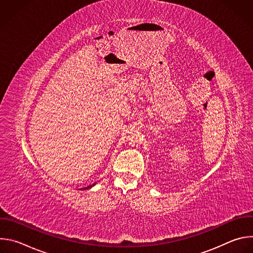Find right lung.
I'll use <instances>...</instances> for the list:
<instances>
[{"label":"right lung","instance_id":"1","mask_svg":"<svg viewBox=\"0 0 253 253\" xmlns=\"http://www.w3.org/2000/svg\"><path fill=\"white\" fill-rule=\"evenodd\" d=\"M96 183H94V184H92V185H89V186H87V187H85V189H89V188H91V187H93L94 185H95Z\"/></svg>","mask_w":253,"mask_h":253}]
</instances>
